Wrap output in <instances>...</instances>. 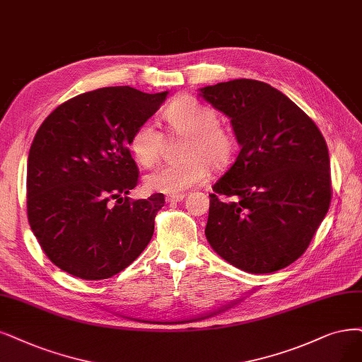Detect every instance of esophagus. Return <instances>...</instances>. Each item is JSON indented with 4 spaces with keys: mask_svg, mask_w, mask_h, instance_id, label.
<instances>
[{
    "mask_svg": "<svg viewBox=\"0 0 362 362\" xmlns=\"http://www.w3.org/2000/svg\"><path fill=\"white\" fill-rule=\"evenodd\" d=\"M185 197H186L185 194H173V195L167 197V202L168 203H180V202H183Z\"/></svg>",
    "mask_w": 362,
    "mask_h": 362,
    "instance_id": "esophagus-1",
    "label": "esophagus"
}]
</instances>
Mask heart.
<instances>
[{
  "instance_id": "heart-1",
  "label": "heart",
  "mask_w": 362,
  "mask_h": 362,
  "mask_svg": "<svg viewBox=\"0 0 362 362\" xmlns=\"http://www.w3.org/2000/svg\"><path fill=\"white\" fill-rule=\"evenodd\" d=\"M171 132L186 136L183 160L165 164L147 174L146 188L153 192L177 194L203 182L213 170L222 168L233 153L231 132L218 124V113L192 97H179L164 112ZM164 136L152 122L140 124L129 139V151L143 167L156 163Z\"/></svg>"
}]
</instances>
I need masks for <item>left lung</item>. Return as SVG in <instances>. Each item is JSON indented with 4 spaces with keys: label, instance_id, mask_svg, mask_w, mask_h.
<instances>
[{
    "label": "left lung",
    "instance_id": "8db88e82",
    "mask_svg": "<svg viewBox=\"0 0 362 362\" xmlns=\"http://www.w3.org/2000/svg\"><path fill=\"white\" fill-rule=\"evenodd\" d=\"M198 90L230 117L240 144L235 163L213 185L207 242L243 272L285 269L309 247L331 203L322 134L269 83L237 78Z\"/></svg>",
    "mask_w": 362,
    "mask_h": 362
}]
</instances>
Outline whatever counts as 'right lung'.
<instances>
[{
	"instance_id": "1",
	"label": "right lung",
	"mask_w": 362,
	"mask_h": 362,
	"mask_svg": "<svg viewBox=\"0 0 362 362\" xmlns=\"http://www.w3.org/2000/svg\"><path fill=\"white\" fill-rule=\"evenodd\" d=\"M168 90L112 86L57 107L33 140L26 170L31 230L47 258L85 280L109 279L139 258L155 230L163 194L129 202L139 168L128 149Z\"/></svg>"
}]
</instances>
